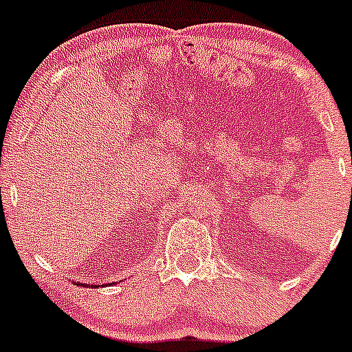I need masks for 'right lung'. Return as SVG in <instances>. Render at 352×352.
I'll use <instances>...</instances> for the list:
<instances>
[{"mask_svg":"<svg viewBox=\"0 0 352 352\" xmlns=\"http://www.w3.org/2000/svg\"><path fill=\"white\" fill-rule=\"evenodd\" d=\"M76 284L77 285H82V287H84V284H80V282H76ZM114 284H116V282H114ZM109 285H111V284H109ZM93 287H98V285H93Z\"/></svg>","mask_w":352,"mask_h":352,"instance_id":"add662e5","label":"right lung"}]
</instances>
